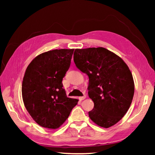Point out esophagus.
<instances>
[{
  "instance_id": "obj_1",
  "label": "esophagus",
  "mask_w": 155,
  "mask_h": 155,
  "mask_svg": "<svg viewBox=\"0 0 155 155\" xmlns=\"http://www.w3.org/2000/svg\"><path fill=\"white\" fill-rule=\"evenodd\" d=\"M86 98V96L85 95H84L83 96H81V97H79V100H80L81 101V100H85Z\"/></svg>"
}]
</instances>
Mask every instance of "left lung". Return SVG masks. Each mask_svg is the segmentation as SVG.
<instances>
[{
    "label": "left lung",
    "mask_w": 155,
    "mask_h": 155,
    "mask_svg": "<svg viewBox=\"0 0 155 155\" xmlns=\"http://www.w3.org/2000/svg\"><path fill=\"white\" fill-rule=\"evenodd\" d=\"M74 61L89 78L88 96L94 104L88 116L104 128L115 125L129 109L134 92L132 73L118 55L103 47L76 49Z\"/></svg>",
    "instance_id": "8db88e82"
}]
</instances>
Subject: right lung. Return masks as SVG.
I'll return each mask as SVG.
<instances>
[{"mask_svg":"<svg viewBox=\"0 0 155 155\" xmlns=\"http://www.w3.org/2000/svg\"><path fill=\"white\" fill-rule=\"evenodd\" d=\"M74 49L50 50L38 55L28 66L22 84L27 111L43 127L56 129L68 118L78 100L67 97L62 80Z\"/></svg>","mask_w":155,"mask_h":155,"instance_id":"obj_1","label":"right lung"}]
</instances>
